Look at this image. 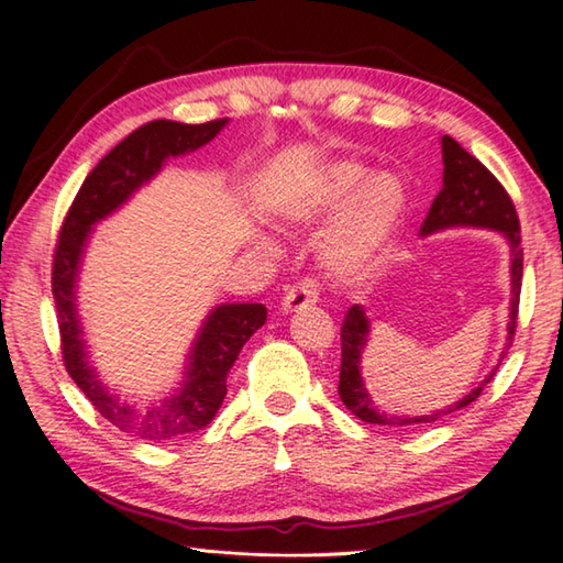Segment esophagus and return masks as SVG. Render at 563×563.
Here are the masks:
<instances>
[{
  "label": "esophagus",
  "instance_id": "obj_1",
  "mask_svg": "<svg viewBox=\"0 0 563 563\" xmlns=\"http://www.w3.org/2000/svg\"><path fill=\"white\" fill-rule=\"evenodd\" d=\"M319 300V285L312 278H305L285 292L283 312H300V309L314 305Z\"/></svg>",
  "mask_w": 563,
  "mask_h": 563
}]
</instances>
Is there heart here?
Instances as JSON below:
<instances>
[{
    "mask_svg": "<svg viewBox=\"0 0 563 563\" xmlns=\"http://www.w3.org/2000/svg\"><path fill=\"white\" fill-rule=\"evenodd\" d=\"M406 208V188L389 172L367 174L361 162H329L309 184L273 200V212L292 222L341 218L321 244V263L336 275L363 271L391 236Z\"/></svg>",
    "mask_w": 563,
    "mask_h": 563,
    "instance_id": "1",
    "label": "heart"
}]
</instances>
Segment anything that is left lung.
<instances>
[{
    "label": "left lung",
    "mask_w": 563,
    "mask_h": 563,
    "mask_svg": "<svg viewBox=\"0 0 563 563\" xmlns=\"http://www.w3.org/2000/svg\"><path fill=\"white\" fill-rule=\"evenodd\" d=\"M442 190L435 196L433 206L423 220L421 234H435L452 227H482V230H494L508 242L510 249V321H508V339L506 349H510L512 333H516L518 302H520V285H522V249H520V222L516 214L506 188L496 181V176L486 166L472 157L470 152L462 150L457 140L442 135ZM369 339V319L361 305H353L341 327V377H339V397L353 416L365 423L389 426V428H416L426 423H435L448 413H454L476 401L482 389L494 379L498 365L484 377L479 387H474L466 397L454 401L445 409H438L426 416H399L377 409V404L365 389L361 375L363 351ZM506 355V351H504Z\"/></svg>",
    "instance_id": "1"
}]
</instances>
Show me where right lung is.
<instances>
[{
  "label": "right lung",
  "mask_w": 563,
  "mask_h": 563,
  "mask_svg": "<svg viewBox=\"0 0 563 563\" xmlns=\"http://www.w3.org/2000/svg\"><path fill=\"white\" fill-rule=\"evenodd\" d=\"M224 125L227 118L200 125L159 118V121L133 130L84 178L55 249L53 297L67 373L106 421L142 440H176L196 433L212 421L227 394V373L232 369L251 333L266 324L268 312L258 302H232L210 309L188 351L181 387L174 389L166 399L137 409L135 404L123 401L106 387L89 363L87 341H84V329L77 314L81 258L93 224L125 206L135 190L162 172L166 159L181 157V154L208 145Z\"/></svg>",
  "instance_id": "add662e5"
}]
</instances>
